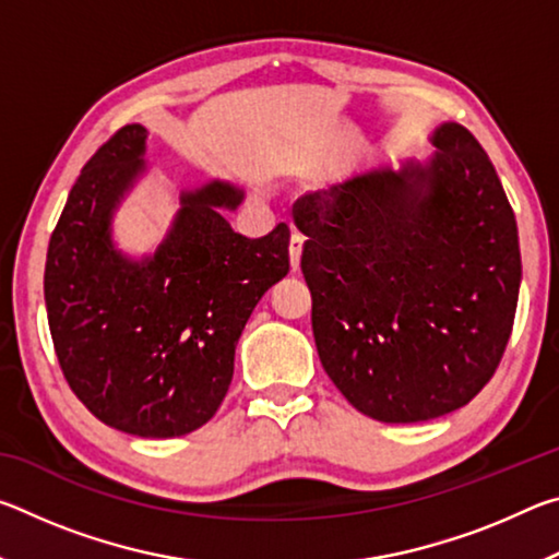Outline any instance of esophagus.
<instances>
[{"label":"esophagus","mask_w":559,"mask_h":559,"mask_svg":"<svg viewBox=\"0 0 559 559\" xmlns=\"http://www.w3.org/2000/svg\"><path fill=\"white\" fill-rule=\"evenodd\" d=\"M288 253H290V269L298 271V266H300V253H302V234H298V231L290 234Z\"/></svg>","instance_id":"1"}]
</instances>
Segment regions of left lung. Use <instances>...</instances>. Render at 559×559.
<instances>
[{
	"mask_svg": "<svg viewBox=\"0 0 559 559\" xmlns=\"http://www.w3.org/2000/svg\"><path fill=\"white\" fill-rule=\"evenodd\" d=\"M427 167L300 197L316 347L357 412L427 421L468 404L513 333L520 246L486 150L449 122Z\"/></svg>",
	"mask_w": 559,
	"mask_h": 559,
	"instance_id": "1",
	"label": "left lung"
}]
</instances>
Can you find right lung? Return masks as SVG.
Returning a JSON list of instances; mask_svg holds the SVG:
<instances>
[{
	"mask_svg": "<svg viewBox=\"0 0 559 559\" xmlns=\"http://www.w3.org/2000/svg\"><path fill=\"white\" fill-rule=\"evenodd\" d=\"M145 140L143 126H122L81 169L51 234L44 298L61 372L86 409L118 431L173 439L224 402L246 320L290 269V229L236 234L219 210L243 194L212 182L182 197L153 259H122L110 212L143 169Z\"/></svg>",
	"mask_w": 559,
	"mask_h": 559,
	"instance_id": "1",
	"label": "right lung"
}]
</instances>
